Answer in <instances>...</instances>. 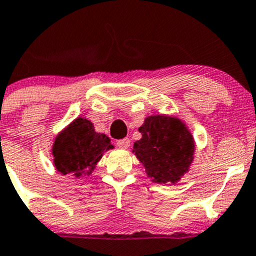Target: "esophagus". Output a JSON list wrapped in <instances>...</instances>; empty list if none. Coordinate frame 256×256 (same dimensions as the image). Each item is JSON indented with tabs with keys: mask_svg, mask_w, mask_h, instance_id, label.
<instances>
[{
	"mask_svg": "<svg viewBox=\"0 0 256 256\" xmlns=\"http://www.w3.org/2000/svg\"><path fill=\"white\" fill-rule=\"evenodd\" d=\"M116 144H118V147H120V148H128L130 147V140L128 138L119 140V141H116Z\"/></svg>",
	"mask_w": 256,
	"mask_h": 256,
	"instance_id": "obj_1",
	"label": "esophagus"
}]
</instances>
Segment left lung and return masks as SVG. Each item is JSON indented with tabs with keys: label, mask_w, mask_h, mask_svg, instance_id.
Wrapping results in <instances>:
<instances>
[{
	"label": "left lung",
	"mask_w": 256,
	"mask_h": 256,
	"mask_svg": "<svg viewBox=\"0 0 256 256\" xmlns=\"http://www.w3.org/2000/svg\"><path fill=\"white\" fill-rule=\"evenodd\" d=\"M142 138L134 143V153L153 182L180 181L193 162L194 141L181 120L152 115L138 128Z\"/></svg>",
	"instance_id": "left-lung-1"
}]
</instances>
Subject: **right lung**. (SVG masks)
Wrapping results in <instances>:
<instances>
[{"instance_id":"add662e5","label":"right lung","mask_w":256,"mask_h":256,"mask_svg":"<svg viewBox=\"0 0 256 256\" xmlns=\"http://www.w3.org/2000/svg\"><path fill=\"white\" fill-rule=\"evenodd\" d=\"M110 148L108 136L96 132L87 119L78 118L56 137L52 148L54 166L63 175H91L103 153Z\"/></svg>"}]
</instances>
